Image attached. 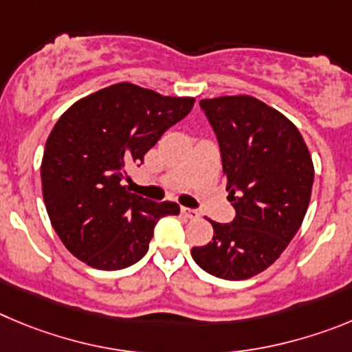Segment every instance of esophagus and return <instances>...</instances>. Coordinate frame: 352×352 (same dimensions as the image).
Masks as SVG:
<instances>
[{
	"mask_svg": "<svg viewBox=\"0 0 352 352\" xmlns=\"http://www.w3.org/2000/svg\"><path fill=\"white\" fill-rule=\"evenodd\" d=\"M180 212H182V214L186 215L188 219H196V217L199 215L198 210H195V208H188V207H182L180 208Z\"/></svg>",
	"mask_w": 352,
	"mask_h": 352,
	"instance_id": "esophagus-1",
	"label": "esophagus"
}]
</instances>
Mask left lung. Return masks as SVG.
I'll return each instance as SVG.
<instances>
[{
  "mask_svg": "<svg viewBox=\"0 0 352 352\" xmlns=\"http://www.w3.org/2000/svg\"><path fill=\"white\" fill-rule=\"evenodd\" d=\"M217 135L230 224L210 221L214 236L192 247L199 268L226 280H243L274 265L302 226L309 208L314 164L298 128L258 98L201 100Z\"/></svg>",
  "mask_w": 352,
  "mask_h": 352,
  "instance_id": "8db88e82",
  "label": "left lung"
}]
</instances>
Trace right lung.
I'll return each instance as SVG.
<instances>
[{
    "instance_id": "right-lung-1",
    "label": "right lung",
    "mask_w": 352,
    "mask_h": 352,
    "mask_svg": "<svg viewBox=\"0 0 352 352\" xmlns=\"http://www.w3.org/2000/svg\"><path fill=\"white\" fill-rule=\"evenodd\" d=\"M195 98L163 96L119 82L82 98L56 122L42 160L47 214L65 247L98 270H121L148 251L154 226L177 215L122 186L163 133L191 112Z\"/></svg>"
}]
</instances>
